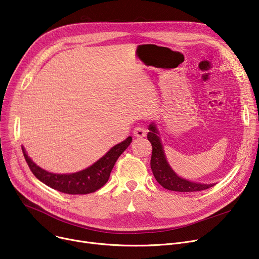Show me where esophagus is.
Instances as JSON below:
<instances>
[{
  "label": "esophagus",
  "instance_id": "34e87169",
  "mask_svg": "<svg viewBox=\"0 0 259 259\" xmlns=\"http://www.w3.org/2000/svg\"><path fill=\"white\" fill-rule=\"evenodd\" d=\"M133 134H134V137H137V138H145L147 135V130H146V128L139 126L134 129Z\"/></svg>",
  "mask_w": 259,
  "mask_h": 259
}]
</instances>
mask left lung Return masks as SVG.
Segmentation results:
<instances>
[{
    "instance_id": "1",
    "label": "left lung",
    "mask_w": 259,
    "mask_h": 259,
    "mask_svg": "<svg viewBox=\"0 0 259 259\" xmlns=\"http://www.w3.org/2000/svg\"><path fill=\"white\" fill-rule=\"evenodd\" d=\"M147 138L152 145V155H151V169L157 183L167 190L178 192H197L207 190L214 186V184H197L186 181L175 174L167 162L162 146L159 138L157 137V130L154 125L149 126Z\"/></svg>"
}]
</instances>
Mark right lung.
<instances>
[{"label": "right lung", "instance_id": "add662e5", "mask_svg": "<svg viewBox=\"0 0 259 259\" xmlns=\"http://www.w3.org/2000/svg\"><path fill=\"white\" fill-rule=\"evenodd\" d=\"M131 142L132 138L128 137L124 142L112 147L110 150L97 162H94L92 166L83 171L72 174H54L45 171L36 166L31 158L28 157L23 147L22 151L26 162L28 164L31 172L38 181L54 190H58V191L62 193L88 194L95 192L108 182L115 161L119 155L128 148Z\"/></svg>", "mask_w": 259, "mask_h": 259}]
</instances>
